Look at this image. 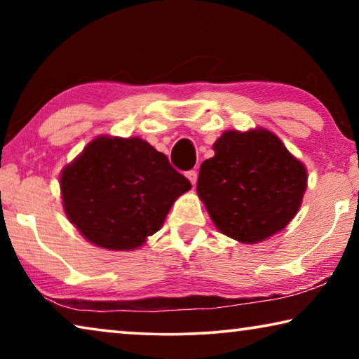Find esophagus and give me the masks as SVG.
I'll return each instance as SVG.
<instances>
[{"label":"esophagus","mask_w":359,"mask_h":359,"mask_svg":"<svg viewBox=\"0 0 359 359\" xmlns=\"http://www.w3.org/2000/svg\"><path fill=\"white\" fill-rule=\"evenodd\" d=\"M187 177H188V180L191 182V185H196V182H198V171H194V169H191V171L187 172Z\"/></svg>","instance_id":"obj_1"}]
</instances>
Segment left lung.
Returning a JSON list of instances; mask_svg holds the SVG:
<instances>
[{
  "label": "left lung",
  "instance_id": "1",
  "mask_svg": "<svg viewBox=\"0 0 359 359\" xmlns=\"http://www.w3.org/2000/svg\"><path fill=\"white\" fill-rule=\"evenodd\" d=\"M198 177V194L215 226L245 244L278 233L299 210L307 172L276 135L226 131Z\"/></svg>",
  "mask_w": 359,
  "mask_h": 359
}]
</instances>
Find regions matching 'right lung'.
Returning a JSON list of instances; mask_svg holds the SVG:
<instances>
[{
    "instance_id": "1",
    "label": "right lung",
    "mask_w": 359,
    "mask_h": 359,
    "mask_svg": "<svg viewBox=\"0 0 359 359\" xmlns=\"http://www.w3.org/2000/svg\"><path fill=\"white\" fill-rule=\"evenodd\" d=\"M63 208L92 244L109 250L141 247L161 228L190 180L165 154L139 137H98L62 172Z\"/></svg>"
}]
</instances>
